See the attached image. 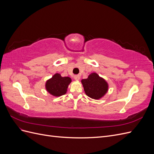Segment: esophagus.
Instances as JSON below:
<instances>
[{
  "mask_svg": "<svg viewBox=\"0 0 154 154\" xmlns=\"http://www.w3.org/2000/svg\"><path fill=\"white\" fill-rule=\"evenodd\" d=\"M74 80H75L79 81V80H80V76L79 75H75L74 76Z\"/></svg>",
  "mask_w": 154,
  "mask_h": 154,
  "instance_id": "1",
  "label": "esophagus"
}]
</instances>
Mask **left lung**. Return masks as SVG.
<instances>
[{
    "instance_id": "obj_1",
    "label": "left lung",
    "mask_w": 154,
    "mask_h": 154,
    "mask_svg": "<svg viewBox=\"0 0 154 154\" xmlns=\"http://www.w3.org/2000/svg\"><path fill=\"white\" fill-rule=\"evenodd\" d=\"M81 82L85 94L92 99L100 100L109 91V83L96 72H92Z\"/></svg>"
}]
</instances>
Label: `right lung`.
<instances>
[{
	"label": "right lung",
	"mask_w": 154,
	"mask_h": 154,
	"mask_svg": "<svg viewBox=\"0 0 154 154\" xmlns=\"http://www.w3.org/2000/svg\"><path fill=\"white\" fill-rule=\"evenodd\" d=\"M72 80L70 77H62L60 73H56L46 81L45 90L51 95L59 97L66 94Z\"/></svg>",
	"instance_id": "obj_1"
}]
</instances>
